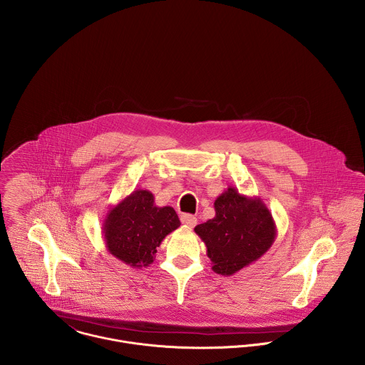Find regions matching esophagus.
<instances>
[{
	"instance_id": "obj_1",
	"label": "esophagus",
	"mask_w": 365,
	"mask_h": 365,
	"mask_svg": "<svg viewBox=\"0 0 365 365\" xmlns=\"http://www.w3.org/2000/svg\"><path fill=\"white\" fill-rule=\"evenodd\" d=\"M181 223L188 227H194L197 225V217L194 215L184 213V215H181Z\"/></svg>"
}]
</instances>
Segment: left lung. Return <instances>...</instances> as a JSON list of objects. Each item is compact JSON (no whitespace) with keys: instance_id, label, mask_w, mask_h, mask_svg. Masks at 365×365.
Instances as JSON below:
<instances>
[{"instance_id":"obj_1","label":"left lung","mask_w":365,"mask_h":365,"mask_svg":"<svg viewBox=\"0 0 365 365\" xmlns=\"http://www.w3.org/2000/svg\"><path fill=\"white\" fill-rule=\"evenodd\" d=\"M213 207L215 217L194 230L207 246L212 269L229 277L265 255L277 237V226L260 198L246 197L233 187Z\"/></svg>"}]
</instances>
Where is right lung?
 Masks as SVG:
<instances>
[{
    "mask_svg": "<svg viewBox=\"0 0 365 365\" xmlns=\"http://www.w3.org/2000/svg\"><path fill=\"white\" fill-rule=\"evenodd\" d=\"M180 225L174 208L157 207L150 191L136 190L106 213L105 245L118 260L133 268L148 267L163 239Z\"/></svg>",
    "mask_w": 365,
    "mask_h": 365,
    "instance_id": "obj_1",
    "label": "right lung"
}]
</instances>
